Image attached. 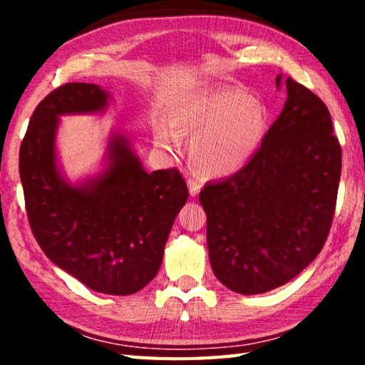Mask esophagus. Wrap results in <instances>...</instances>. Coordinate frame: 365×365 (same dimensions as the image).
Returning a JSON list of instances; mask_svg holds the SVG:
<instances>
[{
	"label": "esophagus",
	"mask_w": 365,
	"mask_h": 365,
	"mask_svg": "<svg viewBox=\"0 0 365 365\" xmlns=\"http://www.w3.org/2000/svg\"><path fill=\"white\" fill-rule=\"evenodd\" d=\"M188 187H190V196H196L197 193H200L201 185H200V182L195 180V178H190Z\"/></svg>",
	"instance_id": "obj_1"
}]
</instances>
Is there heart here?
<instances>
[{
  "label": "heart",
  "instance_id": "1",
  "mask_svg": "<svg viewBox=\"0 0 365 365\" xmlns=\"http://www.w3.org/2000/svg\"><path fill=\"white\" fill-rule=\"evenodd\" d=\"M169 122L180 137L193 138L191 168L202 177H224L242 169L259 150L269 128V113L248 91L227 88L185 101L172 110ZM175 134L159 127L158 145L177 151Z\"/></svg>",
  "mask_w": 365,
  "mask_h": 365
}]
</instances>
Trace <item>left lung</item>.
<instances>
[{
  "label": "left lung",
  "mask_w": 365,
  "mask_h": 365,
  "mask_svg": "<svg viewBox=\"0 0 365 365\" xmlns=\"http://www.w3.org/2000/svg\"><path fill=\"white\" fill-rule=\"evenodd\" d=\"M275 82L288 98L259 150L200 193L214 275L242 294L285 285L317 257L341 175V146L325 103L283 73Z\"/></svg>",
  "instance_id": "obj_1"
}]
</instances>
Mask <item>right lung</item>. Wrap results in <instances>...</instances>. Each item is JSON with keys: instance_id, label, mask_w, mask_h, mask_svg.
Returning <instances> with one entry per match:
<instances>
[{"instance_id": "1", "label": "right lung", "mask_w": 365, "mask_h": 365, "mask_svg": "<svg viewBox=\"0 0 365 365\" xmlns=\"http://www.w3.org/2000/svg\"><path fill=\"white\" fill-rule=\"evenodd\" d=\"M108 98L95 83H66L45 96L22 140L19 174L30 228L49 261L93 292L125 296L156 277L188 188L177 169L148 174L120 135L109 141L106 170L80 187L63 180L59 115L100 113Z\"/></svg>"}]
</instances>
